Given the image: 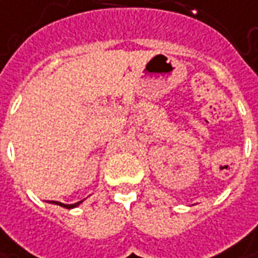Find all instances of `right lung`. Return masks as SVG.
Segmentation results:
<instances>
[{
	"label": "right lung",
	"instance_id": "1",
	"mask_svg": "<svg viewBox=\"0 0 258 258\" xmlns=\"http://www.w3.org/2000/svg\"><path fill=\"white\" fill-rule=\"evenodd\" d=\"M83 201L84 200L78 201V203H74V204H64V203H59V201H48V203L49 204H55V206H59V207H64V209L71 210V209H76V207H78Z\"/></svg>",
	"mask_w": 258,
	"mask_h": 258
}]
</instances>
